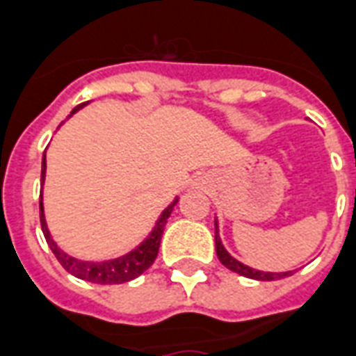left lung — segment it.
<instances>
[{
    "instance_id": "left-lung-1",
    "label": "left lung",
    "mask_w": 356,
    "mask_h": 356,
    "mask_svg": "<svg viewBox=\"0 0 356 356\" xmlns=\"http://www.w3.org/2000/svg\"><path fill=\"white\" fill-rule=\"evenodd\" d=\"M216 253H218V259L221 261L223 266H227L232 272H236L240 276L250 277V280H257V282H274V280H282V277L293 276V272H261V270L250 268L245 266L236 259H232L229 253L225 251V248L221 245V240H219L218 234V221H216Z\"/></svg>"
}]
</instances>
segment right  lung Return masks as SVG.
Returning <instances> with one entry per match:
<instances>
[{
	"instance_id": "1",
	"label": "right lung",
	"mask_w": 356,
	"mask_h": 356,
	"mask_svg": "<svg viewBox=\"0 0 356 356\" xmlns=\"http://www.w3.org/2000/svg\"><path fill=\"white\" fill-rule=\"evenodd\" d=\"M84 105L86 103L76 106L71 114H74ZM44 172H47V157H42L41 181H44ZM176 202H178V199L161 213V218H159V221L154 227L152 234L144 240L143 244L138 245L137 250H133L131 253L124 255V257L114 259V261H105V263H84V261H79V259L69 257L67 253H63L54 244V240L50 238V232L47 229L44 213H42V199L39 200V210H41L39 216H41V229L44 238H47V244L50 245V250L56 255V259L60 261L61 266L69 274H73L74 277H80V280H86L90 283H99V285H118V283H127L131 280H135V277L143 274L144 270H148L154 264L157 257V251H159V244H161L163 231H165V225H167V219L172 213V208L176 207Z\"/></svg>"
}]
</instances>
